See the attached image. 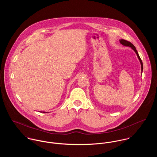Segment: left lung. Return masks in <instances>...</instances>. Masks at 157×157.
I'll list each match as a JSON object with an SVG mask.
<instances>
[{"label": "left lung", "mask_w": 157, "mask_h": 157, "mask_svg": "<svg viewBox=\"0 0 157 157\" xmlns=\"http://www.w3.org/2000/svg\"><path fill=\"white\" fill-rule=\"evenodd\" d=\"M120 44H122V45H123L124 46L131 47V48L135 52V53H136V55H137V57H138V59H139L140 62L141 66V71H143V62H142V60H141V59H140V56H139V55H138V52H137V51H136V48H135L134 45H133L132 43H131L130 42L127 41V40H124V39H121V40H120Z\"/></svg>", "instance_id": "8db88e82"}]
</instances>
